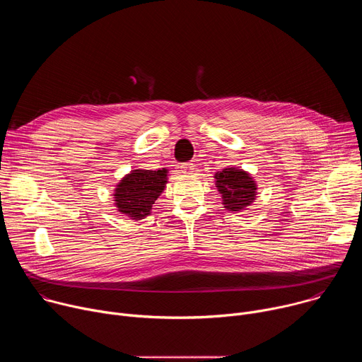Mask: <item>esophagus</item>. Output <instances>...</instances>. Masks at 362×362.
<instances>
[{
    "instance_id": "obj_1",
    "label": "esophagus",
    "mask_w": 362,
    "mask_h": 362,
    "mask_svg": "<svg viewBox=\"0 0 362 362\" xmlns=\"http://www.w3.org/2000/svg\"><path fill=\"white\" fill-rule=\"evenodd\" d=\"M180 169L183 173H192L194 170V166H193V163H182Z\"/></svg>"
}]
</instances>
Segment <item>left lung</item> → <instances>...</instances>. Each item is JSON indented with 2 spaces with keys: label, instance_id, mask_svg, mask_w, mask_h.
I'll return each instance as SVG.
<instances>
[{
  "label": "left lung",
  "instance_id": "1",
  "mask_svg": "<svg viewBox=\"0 0 362 362\" xmlns=\"http://www.w3.org/2000/svg\"><path fill=\"white\" fill-rule=\"evenodd\" d=\"M215 179L216 187L223 199V208L230 212L246 211L256 197V183L243 170L225 168L215 175Z\"/></svg>",
  "mask_w": 362,
  "mask_h": 362
}]
</instances>
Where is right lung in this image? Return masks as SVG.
Segmentation results:
<instances>
[{
  "mask_svg": "<svg viewBox=\"0 0 362 362\" xmlns=\"http://www.w3.org/2000/svg\"><path fill=\"white\" fill-rule=\"evenodd\" d=\"M168 170H133L117 185L115 192L120 214L132 219H143L150 214L168 182Z\"/></svg>",
  "mask_w": 362,
  "mask_h": 362,
  "instance_id": "add662e5",
  "label": "right lung"
}]
</instances>
